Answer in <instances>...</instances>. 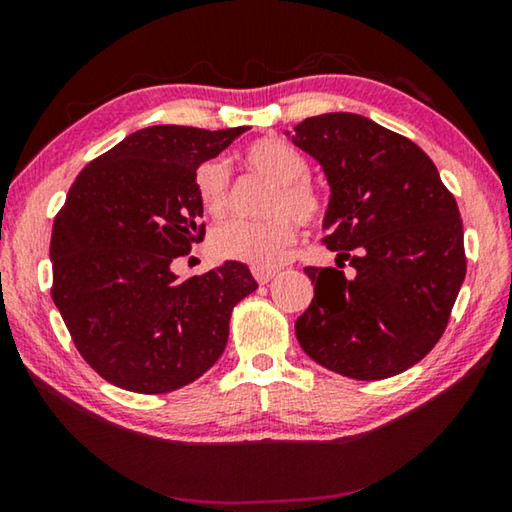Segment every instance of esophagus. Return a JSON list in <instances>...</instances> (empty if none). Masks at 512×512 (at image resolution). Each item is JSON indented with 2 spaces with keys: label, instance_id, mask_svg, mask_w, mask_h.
<instances>
[{
  "label": "esophagus",
  "instance_id": "1",
  "mask_svg": "<svg viewBox=\"0 0 512 512\" xmlns=\"http://www.w3.org/2000/svg\"><path fill=\"white\" fill-rule=\"evenodd\" d=\"M253 275L259 284H268L277 275V271H273V268H253Z\"/></svg>",
  "mask_w": 512,
  "mask_h": 512
}]
</instances>
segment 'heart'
<instances>
[{
    "instance_id": "1",
    "label": "heart",
    "mask_w": 512,
    "mask_h": 512,
    "mask_svg": "<svg viewBox=\"0 0 512 512\" xmlns=\"http://www.w3.org/2000/svg\"><path fill=\"white\" fill-rule=\"evenodd\" d=\"M246 167L275 183L268 201V221H228L216 225L210 235L214 257L232 259L253 268H275L296 244V219L300 225H316L325 219L327 201L309 183L311 164L296 146L266 137L244 151ZM196 198L212 216H223L230 207V173L221 160H205L194 171Z\"/></svg>"
}]
</instances>
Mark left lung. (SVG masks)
I'll list each match as a JSON object with an SVG mask.
<instances>
[{"label": "left lung", "instance_id": "8db88e82", "mask_svg": "<svg viewBox=\"0 0 512 512\" xmlns=\"http://www.w3.org/2000/svg\"><path fill=\"white\" fill-rule=\"evenodd\" d=\"M291 140L325 171L323 244L339 250V268H305L314 300L296 320L300 348L352 379L404 372L440 341L465 280L456 198L418 144L361 115L307 117Z\"/></svg>", "mask_w": 512, "mask_h": 512}]
</instances>
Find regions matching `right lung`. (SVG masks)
Returning a JSON list of instances; mask_svg holds the SVG:
<instances>
[{
	"mask_svg": "<svg viewBox=\"0 0 512 512\" xmlns=\"http://www.w3.org/2000/svg\"><path fill=\"white\" fill-rule=\"evenodd\" d=\"M246 126H151L94 158L51 232V298L88 366L124 391L192 384L225 350L232 309L257 289L241 262L178 280L205 237L194 171Z\"/></svg>",
	"mask_w": 512,
	"mask_h": 512,
	"instance_id": "right-lung-1",
	"label": "right lung"
}]
</instances>
